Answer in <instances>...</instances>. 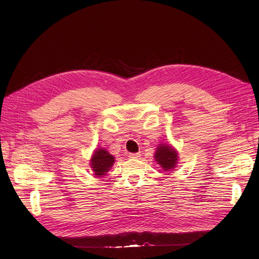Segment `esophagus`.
Instances as JSON below:
<instances>
[{
  "mask_svg": "<svg viewBox=\"0 0 259 259\" xmlns=\"http://www.w3.org/2000/svg\"><path fill=\"white\" fill-rule=\"evenodd\" d=\"M128 158L134 160V159H139L140 158V153H130L128 154Z\"/></svg>",
  "mask_w": 259,
  "mask_h": 259,
  "instance_id": "esophagus-1",
  "label": "esophagus"
}]
</instances>
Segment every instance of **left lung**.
Segmentation results:
<instances>
[{
    "mask_svg": "<svg viewBox=\"0 0 259 259\" xmlns=\"http://www.w3.org/2000/svg\"><path fill=\"white\" fill-rule=\"evenodd\" d=\"M154 158L158 162L161 167H163L165 170H169L173 167H175L177 163V152L173 148L165 145H160L155 151Z\"/></svg>",
    "mask_w": 259,
    "mask_h": 259,
    "instance_id": "left-lung-1",
    "label": "left lung"
}]
</instances>
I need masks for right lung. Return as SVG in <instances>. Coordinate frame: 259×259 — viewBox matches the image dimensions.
Returning <instances> with one entry per match:
<instances>
[{
	"label": "right lung",
	"mask_w": 259,
	"mask_h": 259,
	"mask_svg": "<svg viewBox=\"0 0 259 259\" xmlns=\"http://www.w3.org/2000/svg\"><path fill=\"white\" fill-rule=\"evenodd\" d=\"M114 163V156L109 153L106 149H98L94 153L91 160V166L96 176L101 177L106 175L107 171L111 168Z\"/></svg>",
	"instance_id": "right-lung-1"
}]
</instances>
